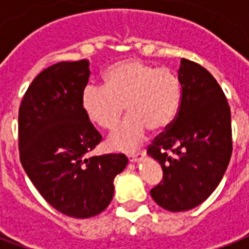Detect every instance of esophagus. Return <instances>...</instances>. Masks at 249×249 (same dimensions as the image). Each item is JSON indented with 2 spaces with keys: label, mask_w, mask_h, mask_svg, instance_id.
<instances>
[{
  "label": "esophagus",
  "mask_w": 249,
  "mask_h": 249,
  "mask_svg": "<svg viewBox=\"0 0 249 249\" xmlns=\"http://www.w3.org/2000/svg\"><path fill=\"white\" fill-rule=\"evenodd\" d=\"M144 157V153H135V155H128V161L130 162H139Z\"/></svg>",
  "instance_id": "34e87169"
}]
</instances>
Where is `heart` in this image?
Segmentation results:
<instances>
[{
	"label": "heart",
	"mask_w": 249,
	"mask_h": 249,
	"mask_svg": "<svg viewBox=\"0 0 249 249\" xmlns=\"http://www.w3.org/2000/svg\"><path fill=\"white\" fill-rule=\"evenodd\" d=\"M104 87L88 84L82 92L83 111L103 130L117 127L124 107L130 117L107 139L111 149H136L151 128L161 132L171 126L182 103L178 75L142 59L128 58L113 63L104 71Z\"/></svg>",
	"instance_id": "obj_1"
}]
</instances>
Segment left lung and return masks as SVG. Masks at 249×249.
<instances>
[{
	"mask_svg": "<svg viewBox=\"0 0 249 249\" xmlns=\"http://www.w3.org/2000/svg\"><path fill=\"white\" fill-rule=\"evenodd\" d=\"M178 78L182 84L178 115L148 148V155L163 170V179L152 188L151 196L169 212H186L204 203L221 182L232 152L230 107L217 80L203 66L184 58Z\"/></svg>",
	"mask_w": 249,
	"mask_h": 249,
	"instance_id": "1",
	"label": "left lung"
}]
</instances>
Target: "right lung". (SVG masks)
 I'll return each instance as SVG.
<instances>
[{"instance_id": "obj_1", "label": "right lung", "mask_w": 249, "mask_h": 249, "mask_svg": "<svg viewBox=\"0 0 249 249\" xmlns=\"http://www.w3.org/2000/svg\"><path fill=\"white\" fill-rule=\"evenodd\" d=\"M89 61L58 62L34 79L19 107L22 166L52 207L74 218L100 214L114 195L124 155L87 157L101 135L83 111Z\"/></svg>"}]
</instances>
